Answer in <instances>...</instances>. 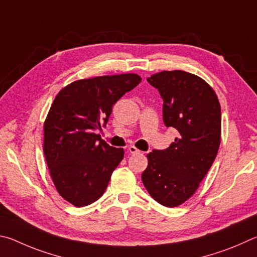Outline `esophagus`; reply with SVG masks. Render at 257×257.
I'll return each instance as SVG.
<instances>
[{"mask_svg":"<svg viewBox=\"0 0 257 257\" xmlns=\"http://www.w3.org/2000/svg\"><path fill=\"white\" fill-rule=\"evenodd\" d=\"M128 151L131 152V154H139V152H140V150L137 149V148L133 147V146H131V147L128 148Z\"/></svg>","mask_w":257,"mask_h":257,"instance_id":"esophagus-1","label":"esophagus"}]
</instances>
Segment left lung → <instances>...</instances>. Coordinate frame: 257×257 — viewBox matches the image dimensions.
<instances>
[{"instance_id": "1", "label": "left lung", "mask_w": 257, "mask_h": 257, "mask_svg": "<svg viewBox=\"0 0 257 257\" xmlns=\"http://www.w3.org/2000/svg\"><path fill=\"white\" fill-rule=\"evenodd\" d=\"M164 99V123L178 131L166 150L147 155L142 182L161 205L175 208L194 194L221 141V108L214 90L195 74L161 71L148 78Z\"/></svg>"}]
</instances>
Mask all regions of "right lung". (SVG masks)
Here are the masks:
<instances>
[{"label": "right lung", "instance_id": "obj_1", "mask_svg": "<svg viewBox=\"0 0 257 257\" xmlns=\"http://www.w3.org/2000/svg\"><path fill=\"white\" fill-rule=\"evenodd\" d=\"M136 73L74 81L56 94L44 121V155L52 181L74 206L93 203L105 193L112 172L124 158L96 134L120 97L141 82Z\"/></svg>", "mask_w": 257, "mask_h": 257}]
</instances>
